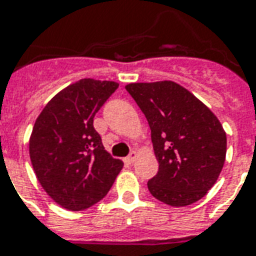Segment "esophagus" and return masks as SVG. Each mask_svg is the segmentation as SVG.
Returning a JSON list of instances; mask_svg holds the SVG:
<instances>
[{"label": "esophagus", "instance_id": "1", "mask_svg": "<svg viewBox=\"0 0 256 256\" xmlns=\"http://www.w3.org/2000/svg\"><path fill=\"white\" fill-rule=\"evenodd\" d=\"M136 152H132V153L128 154V157L124 158V162H126V164H132V162H134V161H136Z\"/></svg>", "mask_w": 256, "mask_h": 256}]
</instances>
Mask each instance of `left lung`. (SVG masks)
Instances as JSON below:
<instances>
[{
  "instance_id": "8db88e82",
  "label": "left lung",
  "mask_w": 256,
  "mask_h": 256,
  "mask_svg": "<svg viewBox=\"0 0 256 256\" xmlns=\"http://www.w3.org/2000/svg\"><path fill=\"white\" fill-rule=\"evenodd\" d=\"M128 92L145 114L158 173L148 181L154 198L172 206L198 202L223 169L227 136L216 115L172 80L130 83Z\"/></svg>"
}]
</instances>
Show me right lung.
Here are the masks:
<instances>
[{"label": "right lung", "mask_w": 256, "mask_h": 256, "mask_svg": "<svg viewBox=\"0 0 256 256\" xmlns=\"http://www.w3.org/2000/svg\"><path fill=\"white\" fill-rule=\"evenodd\" d=\"M118 83L82 79L56 94L37 116L29 156L38 182L54 202L83 210L100 202L124 168L94 128V116Z\"/></svg>", "instance_id": "right-lung-1"}]
</instances>
